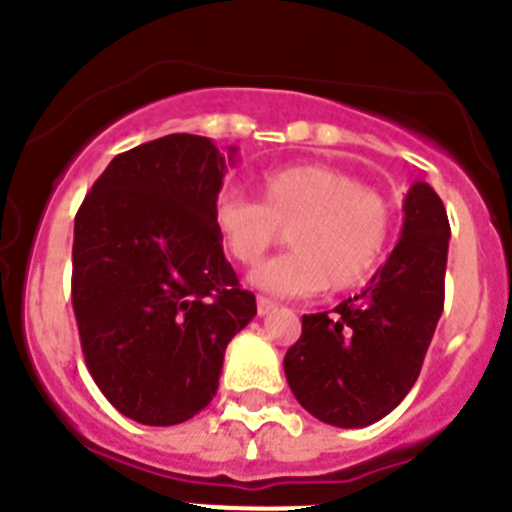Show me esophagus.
<instances>
[{
	"instance_id": "esophagus-1",
	"label": "esophagus",
	"mask_w": 512,
	"mask_h": 512,
	"mask_svg": "<svg viewBox=\"0 0 512 512\" xmlns=\"http://www.w3.org/2000/svg\"><path fill=\"white\" fill-rule=\"evenodd\" d=\"M256 310H259V315H269L271 310H277V302L269 300V297H259L256 300Z\"/></svg>"
}]
</instances>
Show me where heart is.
Segmentation results:
<instances>
[{
    "mask_svg": "<svg viewBox=\"0 0 512 512\" xmlns=\"http://www.w3.org/2000/svg\"><path fill=\"white\" fill-rule=\"evenodd\" d=\"M261 202L223 192L212 207L217 238L230 259L259 264L289 230V248L253 271L269 295L343 292L364 282L382 261L392 230L390 202L356 176L323 164L284 166L259 182Z\"/></svg>",
    "mask_w": 512,
    "mask_h": 512,
    "instance_id": "b5f03b06",
    "label": "heart"
}]
</instances>
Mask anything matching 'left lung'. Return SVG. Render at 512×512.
Segmentation results:
<instances>
[{"label": "left lung", "mask_w": 512, "mask_h": 512, "mask_svg": "<svg viewBox=\"0 0 512 512\" xmlns=\"http://www.w3.org/2000/svg\"><path fill=\"white\" fill-rule=\"evenodd\" d=\"M400 241L359 295L333 312L302 315V336L284 356L289 390L328 425L364 428L413 390L443 312L449 217L431 184L402 202Z\"/></svg>", "instance_id": "8db88e82"}]
</instances>
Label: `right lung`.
Returning <instances> with one entry per match:
<instances>
[{"instance_id":"1","label":"right lung","mask_w":512,"mask_h":512,"mask_svg":"<svg viewBox=\"0 0 512 512\" xmlns=\"http://www.w3.org/2000/svg\"><path fill=\"white\" fill-rule=\"evenodd\" d=\"M235 153L202 135L151 140L112 158L76 212L81 351L135 423L176 425L207 408L230 338L256 315L212 223Z\"/></svg>"}]
</instances>
